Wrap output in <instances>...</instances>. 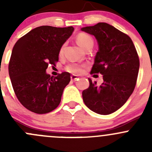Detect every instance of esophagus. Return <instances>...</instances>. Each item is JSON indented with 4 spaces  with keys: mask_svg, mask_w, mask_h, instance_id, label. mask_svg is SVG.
I'll list each match as a JSON object with an SVG mask.
<instances>
[{
    "mask_svg": "<svg viewBox=\"0 0 152 152\" xmlns=\"http://www.w3.org/2000/svg\"><path fill=\"white\" fill-rule=\"evenodd\" d=\"M70 79H71V80L73 81V82H75V81L77 80L79 78H78L77 76H75V75H72V76H70Z\"/></svg>",
    "mask_w": 152,
    "mask_h": 152,
    "instance_id": "34e87169",
    "label": "esophagus"
}]
</instances>
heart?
Returning a JSON list of instances; mask_svg holds the SVG:
<instances>
[{"instance_id": "obj_1", "label": "heart", "mask_w": 152, "mask_h": 152, "mask_svg": "<svg viewBox=\"0 0 152 152\" xmlns=\"http://www.w3.org/2000/svg\"><path fill=\"white\" fill-rule=\"evenodd\" d=\"M76 41H77L78 44L82 48L85 49V50H86L87 48L90 46L93 47V43H94L93 37L90 35L87 34L86 33H83V32H81V33L78 34L77 36H76ZM64 47H65V45L63 44L61 46L60 49H59V53L60 56H62V53H63ZM86 67H87L86 65H79V64L73 63L70 64V65L66 66L65 70L70 73H73V74H79V73H82L84 71Z\"/></svg>"}]
</instances>
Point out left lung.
Segmentation results:
<instances>
[{
	"label": "left lung",
	"mask_w": 152,
	"mask_h": 152,
	"mask_svg": "<svg viewBox=\"0 0 152 152\" xmlns=\"http://www.w3.org/2000/svg\"><path fill=\"white\" fill-rule=\"evenodd\" d=\"M82 31L96 37L99 50L90 74L101 73V86L89 79L82 92L85 105L94 113L109 115L120 109L133 93L137 83L140 60L131 38L106 23L87 26Z\"/></svg>",
	"instance_id": "obj_1"
}]
</instances>
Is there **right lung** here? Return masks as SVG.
<instances>
[{
    "mask_svg": "<svg viewBox=\"0 0 152 152\" xmlns=\"http://www.w3.org/2000/svg\"><path fill=\"white\" fill-rule=\"evenodd\" d=\"M73 26H42L20 38L14 45L9 73L14 92L21 104L37 114L50 113L59 106L70 81L67 72L50 76L45 70L56 65L61 46L73 33Z\"/></svg>",
    "mask_w": 152,
    "mask_h": 152,
    "instance_id": "obj_1",
    "label": "right lung"
}]
</instances>
